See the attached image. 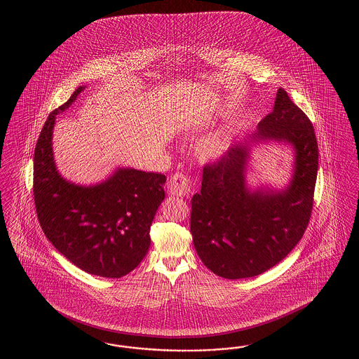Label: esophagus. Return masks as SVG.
<instances>
[{"mask_svg":"<svg viewBox=\"0 0 359 359\" xmlns=\"http://www.w3.org/2000/svg\"><path fill=\"white\" fill-rule=\"evenodd\" d=\"M192 188H194L192 180L183 172H176L172 175L167 183L168 194L174 196H187L191 194Z\"/></svg>","mask_w":359,"mask_h":359,"instance_id":"34e87169","label":"esophagus"}]
</instances>
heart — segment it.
Here are the masks:
<instances>
[{
  "label": "heart",
  "instance_id": "obj_1",
  "mask_svg": "<svg viewBox=\"0 0 359 359\" xmlns=\"http://www.w3.org/2000/svg\"><path fill=\"white\" fill-rule=\"evenodd\" d=\"M225 143H226V133L217 131V133L209 134L198 143V152L205 158H213L218 154H221L222 149L225 147Z\"/></svg>",
  "mask_w": 359,
  "mask_h": 359
}]
</instances>
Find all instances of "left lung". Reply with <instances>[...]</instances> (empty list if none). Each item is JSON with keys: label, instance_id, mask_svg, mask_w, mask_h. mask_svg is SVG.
I'll use <instances>...</instances> for the list:
<instances>
[{"label": "left lung", "instance_id": "8db88e82", "mask_svg": "<svg viewBox=\"0 0 359 359\" xmlns=\"http://www.w3.org/2000/svg\"><path fill=\"white\" fill-rule=\"evenodd\" d=\"M249 137L250 142H283L294 147L290 184L280 191L248 188L246 141L204 165L201 191L191 201L197 255L210 271L233 280L270 270L299 243L312 213L318 167L313 125L283 88L273 110Z\"/></svg>", "mask_w": 359, "mask_h": 359}]
</instances>
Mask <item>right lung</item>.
<instances>
[{
    "mask_svg": "<svg viewBox=\"0 0 359 359\" xmlns=\"http://www.w3.org/2000/svg\"><path fill=\"white\" fill-rule=\"evenodd\" d=\"M84 87L50 113L34 152V201L39 224L55 249L83 271L122 278L150 248V226L164 200L165 176L118 168L105 182L77 185L55 165L56 114L69 108Z\"/></svg>",
    "mask_w": 359,
    "mask_h": 359,
    "instance_id": "add662e5",
    "label": "right lung"
}]
</instances>
